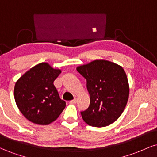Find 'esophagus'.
Instances as JSON below:
<instances>
[{"label": "esophagus", "instance_id": "esophagus-1", "mask_svg": "<svg viewBox=\"0 0 157 157\" xmlns=\"http://www.w3.org/2000/svg\"><path fill=\"white\" fill-rule=\"evenodd\" d=\"M71 104H75L77 102V99H74V100H71V101L69 102Z\"/></svg>", "mask_w": 157, "mask_h": 157}]
</instances>
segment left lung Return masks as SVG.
Returning <instances> with one entry per match:
<instances>
[{"instance_id": "1", "label": "left lung", "mask_w": 157, "mask_h": 157, "mask_svg": "<svg viewBox=\"0 0 157 157\" xmlns=\"http://www.w3.org/2000/svg\"><path fill=\"white\" fill-rule=\"evenodd\" d=\"M86 80L90 105L81 111L83 120L93 127L111 125L123 112L129 96L124 69L108 60H97L77 68Z\"/></svg>"}]
</instances>
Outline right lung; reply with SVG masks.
I'll list each match as a JSON object with an SVG mask.
<instances>
[{"mask_svg": "<svg viewBox=\"0 0 157 157\" xmlns=\"http://www.w3.org/2000/svg\"><path fill=\"white\" fill-rule=\"evenodd\" d=\"M61 73L46 63L34 66L16 82L15 102L27 120L38 125H48L60 116L66 107L54 81Z\"/></svg>", "mask_w": 157, "mask_h": 157, "instance_id": "1", "label": "right lung"}]
</instances>
